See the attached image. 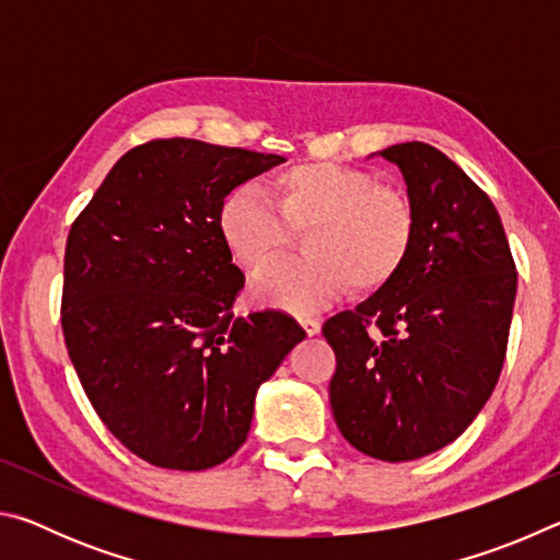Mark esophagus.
I'll return each instance as SVG.
<instances>
[{
	"label": "esophagus",
	"mask_w": 560,
	"mask_h": 560,
	"mask_svg": "<svg viewBox=\"0 0 560 560\" xmlns=\"http://www.w3.org/2000/svg\"><path fill=\"white\" fill-rule=\"evenodd\" d=\"M301 328L306 330V336H318L320 334V320L318 318H301Z\"/></svg>",
	"instance_id": "esophagus-1"
}]
</instances>
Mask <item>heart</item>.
<instances>
[{"mask_svg":"<svg viewBox=\"0 0 560 560\" xmlns=\"http://www.w3.org/2000/svg\"><path fill=\"white\" fill-rule=\"evenodd\" d=\"M226 252L244 269H257L303 234L306 257L269 264L252 283L264 306L308 316L324 311L355 283L385 287L410 254L415 217L400 192L377 185L365 170L336 163H301L277 177V205L257 185L224 195L217 212Z\"/></svg>","mask_w":560,"mask_h":560,"instance_id":"1","label":"heart"}]
</instances>
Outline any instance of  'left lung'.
Masks as SVG:
<instances>
[{
    "label": "left lung",
    "instance_id": "8db88e82",
    "mask_svg": "<svg viewBox=\"0 0 560 560\" xmlns=\"http://www.w3.org/2000/svg\"><path fill=\"white\" fill-rule=\"evenodd\" d=\"M373 155L400 170L415 240L385 287L326 320L328 393L355 450L410 462L457 440L494 393L516 267L497 207L457 163L424 143Z\"/></svg>",
    "mask_w": 560,
    "mask_h": 560
}]
</instances>
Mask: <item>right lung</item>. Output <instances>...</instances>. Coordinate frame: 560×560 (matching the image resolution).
I'll list each match as a JSON object with an SVG mask.
<instances>
[{
    "label": "right lung",
    "mask_w": 560,
    "mask_h": 560,
    "mask_svg": "<svg viewBox=\"0 0 560 560\" xmlns=\"http://www.w3.org/2000/svg\"><path fill=\"white\" fill-rule=\"evenodd\" d=\"M281 155L153 140L122 155L69 232L61 326L106 428L155 467L242 447L261 383L301 343L279 311L234 316L244 273L217 230L224 195Z\"/></svg>",
    "instance_id": "obj_1"
}]
</instances>
